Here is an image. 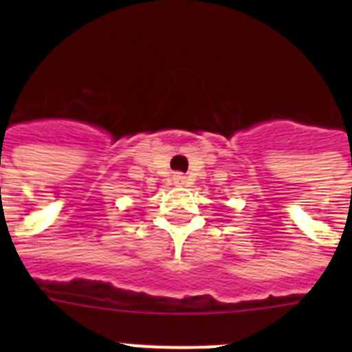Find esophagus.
Wrapping results in <instances>:
<instances>
[{
  "mask_svg": "<svg viewBox=\"0 0 352 352\" xmlns=\"http://www.w3.org/2000/svg\"><path fill=\"white\" fill-rule=\"evenodd\" d=\"M174 183H176V185H185L186 178L183 174H176V176H174Z\"/></svg>",
  "mask_w": 352,
  "mask_h": 352,
  "instance_id": "esophagus-1",
  "label": "esophagus"
}]
</instances>
